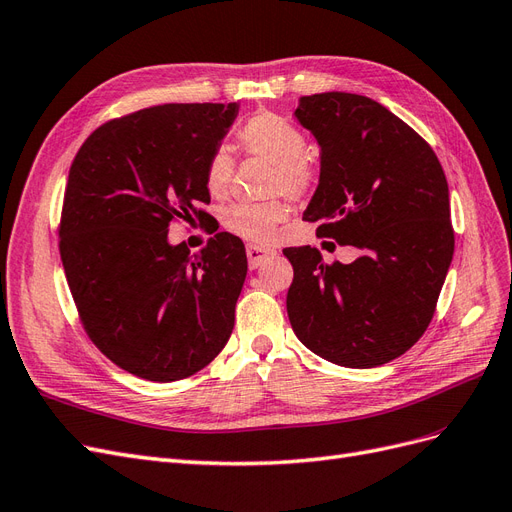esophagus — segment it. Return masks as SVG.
<instances>
[{
	"label": "esophagus",
	"instance_id": "1",
	"mask_svg": "<svg viewBox=\"0 0 512 512\" xmlns=\"http://www.w3.org/2000/svg\"><path fill=\"white\" fill-rule=\"evenodd\" d=\"M274 251L268 249V246H259V244H249L246 246V257H249V266L251 268H257L261 266L263 261H266L268 257H272Z\"/></svg>",
	"mask_w": 512,
	"mask_h": 512
}]
</instances>
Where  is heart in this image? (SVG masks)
Segmentation results:
<instances>
[{
    "label": "heart",
    "mask_w": 512,
    "mask_h": 512,
    "mask_svg": "<svg viewBox=\"0 0 512 512\" xmlns=\"http://www.w3.org/2000/svg\"><path fill=\"white\" fill-rule=\"evenodd\" d=\"M238 142L246 153L259 155L272 161L276 174L272 180V191H285L291 197H300L310 191L315 183V170L306 159L308 142L302 131L272 112L257 114L246 121L238 131ZM234 174V157L225 148H217L206 166V187L212 195L227 191ZM287 204L270 202H240L223 212V225L229 232L251 240L268 242L278 223L287 219Z\"/></svg>",
    "instance_id": "b5f03b06"
}]
</instances>
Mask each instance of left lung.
I'll return each instance as SVG.
<instances>
[{"mask_svg":"<svg viewBox=\"0 0 512 512\" xmlns=\"http://www.w3.org/2000/svg\"><path fill=\"white\" fill-rule=\"evenodd\" d=\"M295 119L321 148L319 185L302 219L361 255L327 266L312 246L283 251L293 266L291 327L332 364L383 366L434 317L455 249L447 176L432 146L366 95L300 97Z\"/></svg>","mask_w":512,"mask_h":512,"instance_id":"1","label":"left lung"}]
</instances>
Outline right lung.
<instances>
[{
  "instance_id": "right-lung-1",
  "label": "right lung",
  "mask_w": 512,
  "mask_h": 512,
  "mask_svg": "<svg viewBox=\"0 0 512 512\" xmlns=\"http://www.w3.org/2000/svg\"><path fill=\"white\" fill-rule=\"evenodd\" d=\"M238 104H163L97 127L63 195L59 253L85 332L110 361L172 383L206 368L234 329L246 278L238 236L200 253L170 244L174 219L206 212V166Z\"/></svg>"
}]
</instances>
